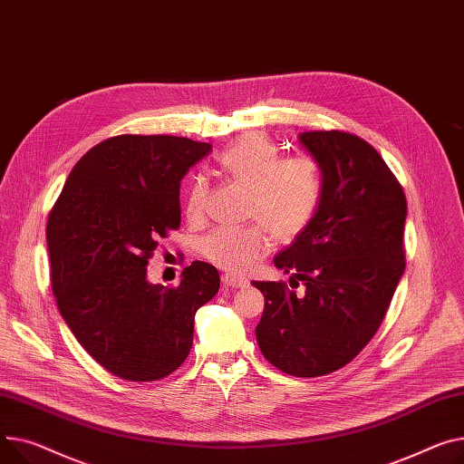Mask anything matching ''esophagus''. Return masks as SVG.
<instances>
[{
  "instance_id": "1",
  "label": "esophagus",
  "mask_w": 464,
  "mask_h": 464,
  "mask_svg": "<svg viewBox=\"0 0 464 464\" xmlns=\"http://www.w3.org/2000/svg\"><path fill=\"white\" fill-rule=\"evenodd\" d=\"M222 284H224V285H227V287L242 289V287L248 285V280H246V277L235 276V274H224V276H222Z\"/></svg>"
}]
</instances>
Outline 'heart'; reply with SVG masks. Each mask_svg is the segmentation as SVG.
Wrapping results in <instances>:
<instances>
[{
	"label": "heart",
	"mask_w": 464,
	"mask_h": 464,
	"mask_svg": "<svg viewBox=\"0 0 464 464\" xmlns=\"http://www.w3.org/2000/svg\"><path fill=\"white\" fill-rule=\"evenodd\" d=\"M222 168L252 196L244 227H218L201 240V256L229 272H244L265 257L277 242H293L312 226L319 210L324 179L321 164L310 154H287L261 134H248L229 145ZM208 184L196 175L187 194V214L198 220L207 210Z\"/></svg>",
	"instance_id": "obj_1"
}]
</instances>
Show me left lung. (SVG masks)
I'll return each instance as SVG.
<instances>
[{
	"mask_svg": "<svg viewBox=\"0 0 464 464\" xmlns=\"http://www.w3.org/2000/svg\"><path fill=\"white\" fill-rule=\"evenodd\" d=\"M300 141L323 168V199L312 226L274 257L293 272L289 285L252 282L265 295L256 335L280 372L323 377L354 360L388 312L405 272L407 198L360 136L319 130Z\"/></svg>",
	"mask_w": 464,
	"mask_h": 464,
	"instance_id": "1",
	"label": "left lung"
}]
</instances>
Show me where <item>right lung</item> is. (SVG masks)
Returning <instances> with one entry per match:
<instances>
[{
	"label": "right lung",
	"mask_w": 464,
	"mask_h": 464,
	"mask_svg": "<svg viewBox=\"0 0 464 464\" xmlns=\"http://www.w3.org/2000/svg\"><path fill=\"white\" fill-rule=\"evenodd\" d=\"M208 150L179 136L108 138L78 160L48 214L57 310L119 379L150 382L180 367L196 312L220 289L218 270L203 261L184 268L177 287L147 282L159 238L180 226V179Z\"/></svg>",
	"instance_id": "add662e5"
}]
</instances>
